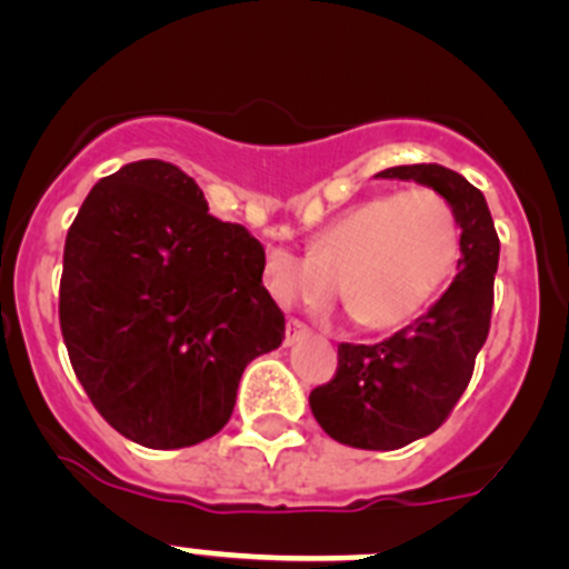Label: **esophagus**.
Returning <instances> with one entry per match:
<instances>
[{
  "mask_svg": "<svg viewBox=\"0 0 569 569\" xmlns=\"http://www.w3.org/2000/svg\"><path fill=\"white\" fill-rule=\"evenodd\" d=\"M307 335H309L307 326H303L301 320L290 318V320H287V329H284V346H292V342L303 340V337H307Z\"/></svg>",
  "mask_w": 569,
  "mask_h": 569,
  "instance_id": "esophagus-1",
  "label": "esophagus"
}]
</instances>
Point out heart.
<instances>
[{"instance_id":"heart-1","label":"heart","mask_w":569,"mask_h":569,"mask_svg":"<svg viewBox=\"0 0 569 569\" xmlns=\"http://www.w3.org/2000/svg\"><path fill=\"white\" fill-rule=\"evenodd\" d=\"M459 257V223L431 188L373 196L348 207L309 243L271 249L266 287L282 307H329L337 296L365 329H396L429 307Z\"/></svg>"}]
</instances>
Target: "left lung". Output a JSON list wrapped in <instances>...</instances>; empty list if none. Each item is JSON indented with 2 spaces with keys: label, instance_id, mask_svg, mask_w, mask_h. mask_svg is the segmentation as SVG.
Here are the masks:
<instances>
[{
  "label": "left lung",
  "instance_id": "8db88e82",
  "mask_svg": "<svg viewBox=\"0 0 569 569\" xmlns=\"http://www.w3.org/2000/svg\"><path fill=\"white\" fill-rule=\"evenodd\" d=\"M437 190L459 229V271L448 290L412 326L376 346L340 342L337 373L309 392L320 429L342 446L396 451L429 437L451 415L468 381L492 315L500 243L483 193L462 173L437 162L376 173Z\"/></svg>",
  "mask_w": 569,
  "mask_h": 569
}]
</instances>
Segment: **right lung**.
<instances>
[{"instance_id": "right-lung-1", "label": "right lung", "mask_w": 569, "mask_h": 569, "mask_svg": "<svg viewBox=\"0 0 569 569\" xmlns=\"http://www.w3.org/2000/svg\"><path fill=\"white\" fill-rule=\"evenodd\" d=\"M262 268L260 240L212 218L171 162H129L93 184L66 238L60 329L118 435L171 451L229 423L246 365L284 340Z\"/></svg>"}]
</instances>
